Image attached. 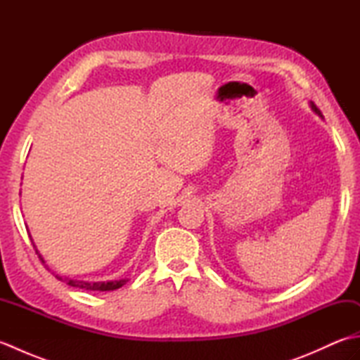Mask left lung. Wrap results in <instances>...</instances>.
Instances as JSON below:
<instances>
[{"mask_svg":"<svg viewBox=\"0 0 360 360\" xmlns=\"http://www.w3.org/2000/svg\"><path fill=\"white\" fill-rule=\"evenodd\" d=\"M311 108H312V111H314L316 114H319V116H320V117H322V112H320V110H319V108H317V106H316L314 103H312V102H311Z\"/></svg>","mask_w":360,"mask_h":360,"instance_id":"1","label":"left lung"}]
</instances>
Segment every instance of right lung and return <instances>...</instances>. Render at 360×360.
Masks as SVG:
<instances>
[{"label":"right lung","mask_w":360,"mask_h":360,"mask_svg":"<svg viewBox=\"0 0 360 360\" xmlns=\"http://www.w3.org/2000/svg\"><path fill=\"white\" fill-rule=\"evenodd\" d=\"M35 248V244H34ZM35 252L38 254V250L35 249ZM40 259L43 262L41 255L38 254ZM58 280L66 281V285H70L72 288H79V289H86V290H114V289H119L125 285L128 281L127 278L124 280H114V281H96V283H89V281H79V280H71V278H66V277H60V275H56Z\"/></svg>","instance_id":"right-lung-1"}]
</instances>
